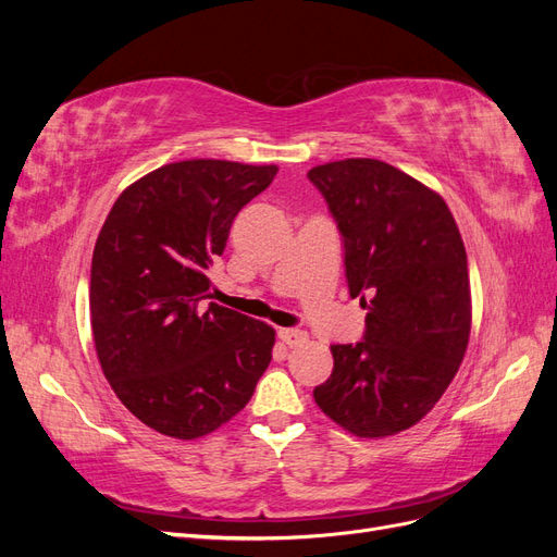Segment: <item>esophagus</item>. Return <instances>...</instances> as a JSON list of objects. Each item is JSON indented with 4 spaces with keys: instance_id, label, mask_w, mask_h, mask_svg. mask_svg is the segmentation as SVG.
Masks as SVG:
<instances>
[{
    "instance_id": "34e87169",
    "label": "esophagus",
    "mask_w": 557,
    "mask_h": 557,
    "mask_svg": "<svg viewBox=\"0 0 557 557\" xmlns=\"http://www.w3.org/2000/svg\"><path fill=\"white\" fill-rule=\"evenodd\" d=\"M307 332L305 330H297V327H281L278 330V339L285 344V346H299L307 342Z\"/></svg>"
}]
</instances>
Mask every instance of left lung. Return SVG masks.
<instances>
[{"label":"left lung","instance_id":"left-lung-1","mask_svg":"<svg viewBox=\"0 0 557 557\" xmlns=\"http://www.w3.org/2000/svg\"><path fill=\"white\" fill-rule=\"evenodd\" d=\"M307 176L342 234L348 293L367 309L362 339L332 346L315 404L356 436L397 434L440 401L465 358L462 237L446 201L387 162L350 158Z\"/></svg>","mask_w":557,"mask_h":557}]
</instances>
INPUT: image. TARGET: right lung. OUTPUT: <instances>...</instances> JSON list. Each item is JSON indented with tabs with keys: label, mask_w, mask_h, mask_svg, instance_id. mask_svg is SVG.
Instances as JSON below:
<instances>
[{
	"label": "right lung",
	"mask_w": 557,
	"mask_h": 557,
	"mask_svg": "<svg viewBox=\"0 0 557 557\" xmlns=\"http://www.w3.org/2000/svg\"><path fill=\"white\" fill-rule=\"evenodd\" d=\"M278 166L183 160L115 199L90 269V320L113 393L144 425L197 440L237 416L272 362L274 330L211 299L237 213Z\"/></svg>",
	"instance_id": "obj_1"
}]
</instances>
